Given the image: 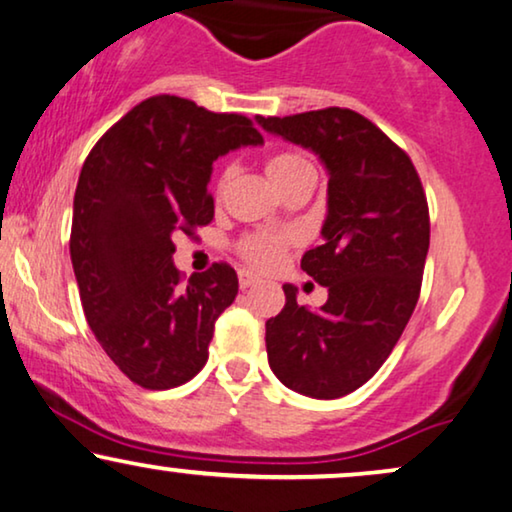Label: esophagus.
<instances>
[{
  "label": "esophagus",
  "mask_w": 512,
  "mask_h": 512,
  "mask_svg": "<svg viewBox=\"0 0 512 512\" xmlns=\"http://www.w3.org/2000/svg\"><path fill=\"white\" fill-rule=\"evenodd\" d=\"M258 284V277L251 275L249 270H240V289H251Z\"/></svg>",
  "instance_id": "1"
}]
</instances>
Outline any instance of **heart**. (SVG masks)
I'll use <instances>...</instances> for the list:
<instances>
[{"instance_id":"b5f03b06","label":"heart","mask_w":512,"mask_h":512,"mask_svg":"<svg viewBox=\"0 0 512 512\" xmlns=\"http://www.w3.org/2000/svg\"><path fill=\"white\" fill-rule=\"evenodd\" d=\"M305 167H312L303 156L298 153H277L268 160L265 170H268V177L272 179V184L279 186L284 179H289L291 174H296L298 170H305ZM284 247V237H275V235H254L249 240H244L242 244V254L247 261L254 265V268H270L272 263L277 261L279 254H282Z\"/></svg>"}]
</instances>
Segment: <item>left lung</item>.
<instances>
[{
  "mask_svg": "<svg viewBox=\"0 0 512 512\" xmlns=\"http://www.w3.org/2000/svg\"><path fill=\"white\" fill-rule=\"evenodd\" d=\"M256 123L312 151L328 174L321 244L300 261L328 300L310 310L284 284L286 305L265 321V347L284 387L331 401L366 384L408 326L429 254V205L408 153L352 109Z\"/></svg>",
  "mask_w": 512,
  "mask_h": 512,
  "instance_id": "obj_1",
  "label": "left lung"
}]
</instances>
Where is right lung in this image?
<instances>
[{"mask_svg":"<svg viewBox=\"0 0 512 512\" xmlns=\"http://www.w3.org/2000/svg\"><path fill=\"white\" fill-rule=\"evenodd\" d=\"M261 144L249 118L156 95L88 153L69 254L88 326L139 387H179L207 363L216 319L237 296V275L214 263L181 282L172 237L214 219L207 193L214 160Z\"/></svg>","mask_w":512,"mask_h":512,"instance_id":"add662e5","label":"right lung"}]
</instances>
